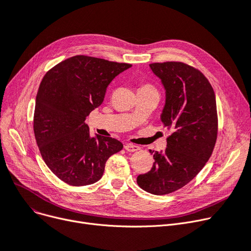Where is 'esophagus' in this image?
I'll list each match as a JSON object with an SVG mask.
<instances>
[{
    "label": "esophagus",
    "mask_w": 251,
    "mask_h": 251,
    "mask_svg": "<svg viewBox=\"0 0 251 251\" xmlns=\"http://www.w3.org/2000/svg\"><path fill=\"white\" fill-rule=\"evenodd\" d=\"M124 148H125V150H126L127 151H136L140 150V148H139L138 146L131 145V144H126V145L124 146Z\"/></svg>",
    "instance_id": "1"
}]
</instances>
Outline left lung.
<instances>
[{
  "label": "left lung",
  "mask_w": 251,
  "mask_h": 251,
  "mask_svg": "<svg viewBox=\"0 0 251 251\" xmlns=\"http://www.w3.org/2000/svg\"><path fill=\"white\" fill-rule=\"evenodd\" d=\"M165 90L161 122L170 132L164 151H155L151 169L137 176L138 186L166 195L186 186L206 164L215 146V94L205 75L188 64H150ZM151 152V151H150Z\"/></svg>",
  "instance_id": "left-lung-1"
}]
</instances>
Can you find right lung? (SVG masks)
<instances>
[{
  "label": "right lung",
  "instance_id": "right-lung-1",
  "mask_svg": "<svg viewBox=\"0 0 251 251\" xmlns=\"http://www.w3.org/2000/svg\"><path fill=\"white\" fill-rule=\"evenodd\" d=\"M131 64L77 55L52 68L36 97L34 132L43 160L62 181L81 187L99 181L106 160L123 149L113 137L91 136L85 120L107 86Z\"/></svg>",
  "mask_w": 251,
  "mask_h": 251
}]
</instances>
